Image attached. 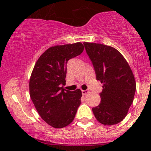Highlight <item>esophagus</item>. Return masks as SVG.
<instances>
[{"mask_svg": "<svg viewBox=\"0 0 151 151\" xmlns=\"http://www.w3.org/2000/svg\"><path fill=\"white\" fill-rule=\"evenodd\" d=\"M88 92H89V91H88V90H82V95H84H84L87 94Z\"/></svg>", "mask_w": 151, "mask_h": 151, "instance_id": "1", "label": "esophagus"}]
</instances>
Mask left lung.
Instances as JSON below:
<instances>
[{"mask_svg":"<svg viewBox=\"0 0 151 151\" xmlns=\"http://www.w3.org/2000/svg\"><path fill=\"white\" fill-rule=\"evenodd\" d=\"M97 80L103 83L101 102L92 109L101 124L113 125L127 116L133 101L136 82L127 61L117 49L98 43L84 42Z\"/></svg>","mask_w":151,"mask_h":151,"instance_id":"left-lung-1","label":"left lung"}]
</instances>
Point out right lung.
<instances>
[{"label":"right lung","mask_w":151,"mask_h":151,"mask_svg":"<svg viewBox=\"0 0 151 151\" xmlns=\"http://www.w3.org/2000/svg\"><path fill=\"white\" fill-rule=\"evenodd\" d=\"M84 50L81 42L56 45L40 55L29 80V94L42 119L53 128L71 124L81 104L82 91L65 90L67 64Z\"/></svg>","instance_id":"add662e5"}]
</instances>
